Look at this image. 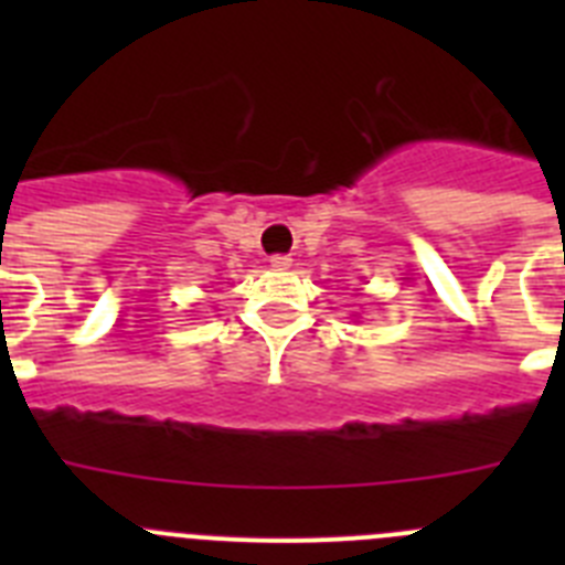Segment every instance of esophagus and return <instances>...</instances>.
I'll use <instances>...</instances> for the list:
<instances>
[{"instance_id":"esophagus-1","label":"esophagus","mask_w":565,"mask_h":565,"mask_svg":"<svg viewBox=\"0 0 565 565\" xmlns=\"http://www.w3.org/2000/svg\"><path fill=\"white\" fill-rule=\"evenodd\" d=\"M268 263H271V268L282 271V268L291 266V257H288V254H274V257H268Z\"/></svg>"}]
</instances>
